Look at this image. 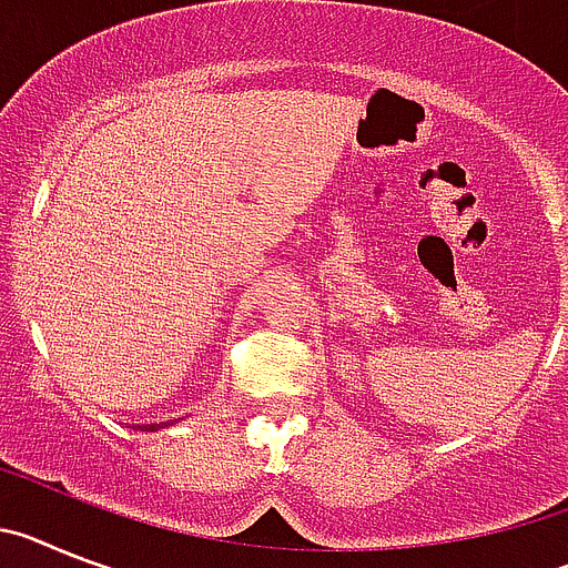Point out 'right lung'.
Masks as SVG:
<instances>
[{"mask_svg":"<svg viewBox=\"0 0 568 568\" xmlns=\"http://www.w3.org/2000/svg\"><path fill=\"white\" fill-rule=\"evenodd\" d=\"M156 428H160V426L154 423V426H142V432H156Z\"/></svg>","mask_w":568,"mask_h":568,"instance_id":"add662e5","label":"right lung"}]
</instances>
